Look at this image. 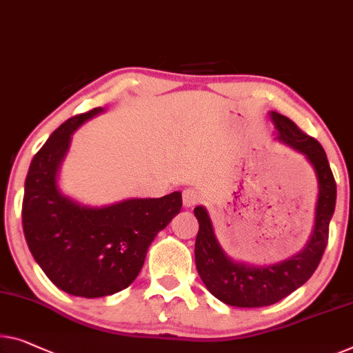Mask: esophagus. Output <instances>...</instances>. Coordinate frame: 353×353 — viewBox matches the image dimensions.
Listing matches in <instances>:
<instances>
[{
    "label": "esophagus",
    "mask_w": 353,
    "mask_h": 353,
    "mask_svg": "<svg viewBox=\"0 0 353 353\" xmlns=\"http://www.w3.org/2000/svg\"><path fill=\"white\" fill-rule=\"evenodd\" d=\"M199 199H201V194L194 190V188H187V190H183L182 193V201L185 208H193Z\"/></svg>",
    "instance_id": "obj_1"
}]
</instances>
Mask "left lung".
<instances>
[{
	"mask_svg": "<svg viewBox=\"0 0 353 353\" xmlns=\"http://www.w3.org/2000/svg\"><path fill=\"white\" fill-rule=\"evenodd\" d=\"M279 131L277 138L299 154L306 155L319 181L315 227L307 245L292 259L271 266H249L230 260L214 234L208 210L194 208L199 230L194 243L198 274L215 298L228 306L261 307L281 301L307 282L317 270L328 244L330 220L336 206V181L323 147L298 128L285 115L271 112Z\"/></svg>",
	"mask_w": 353,
	"mask_h": 353,
	"instance_id": "left-lung-1",
	"label": "left lung"
}]
</instances>
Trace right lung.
Returning a JSON list of instances; mask_svg holds the SVG:
<instances>
[{
  "instance_id": "obj_1",
  "label": "right lung",
  "mask_w": 353,
  "mask_h": 353,
  "mask_svg": "<svg viewBox=\"0 0 353 353\" xmlns=\"http://www.w3.org/2000/svg\"><path fill=\"white\" fill-rule=\"evenodd\" d=\"M101 110L74 115L50 134L31 160L22 204L23 233L33 259L60 290L83 298L108 296L128 287L157 233L182 208L181 192L108 208L81 206L59 192L57 172L71 134Z\"/></svg>"
}]
</instances>
